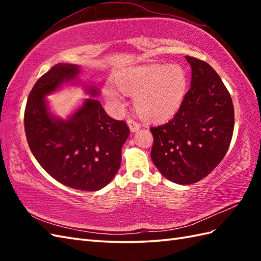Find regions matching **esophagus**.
Here are the masks:
<instances>
[{"label": "esophagus", "instance_id": "esophagus-1", "mask_svg": "<svg viewBox=\"0 0 261 261\" xmlns=\"http://www.w3.org/2000/svg\"><path fill=\"white\" fill-rule=\"evenodd\" d=\"M127 124H129V127H130V130L132 131V132H136V131H138L141 127V125L138 123V122H136L135 120H132V119H129L127 120Z\"/></svg>", "mask_w": 261, "mask_h": 261}]
</instances>
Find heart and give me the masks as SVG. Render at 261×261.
Masks as SVG:
<instances>
[{
	"instance_id": "b5f03b06",
	"label": "heart",
	"mask_w": 261,
	"mask_h": 261,
	"mask_svg": "<svg viewBox=\"0 0 261 261\" xmlns=\"http://www.w3.org/2000/svg\"><path fill=\"white\" fill-rule=\"evenodd\" d=\"M118 90L135 96V107L142 118L164 121L179 109L187 88V75L179 65L151 64L132 67L116 76ZM103 96L115 109L123 108V101L113 86L103 88Z\"/></svg>"
}]
</instances>
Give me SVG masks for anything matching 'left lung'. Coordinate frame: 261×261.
Wrapping results in <instances>:
<instances>
[{"instance_id":"left-lung-1","label":"left lung","mask_w":261,"mask_h":261,"mask_svg":"<svg viewBox=\"0 0 261 261\" xmlns=\"http://www.w3.org/2000/svg\"><path fill=\"white\" fill-rule=\"evenodd\" d=\"M191 87L174 118L152 126L151 159L166 178L190 185L206 177L224 158L234 127L229 91L211 66L191 56Z\"/></svg>"}]
</instances>
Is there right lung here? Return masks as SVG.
I'll return each instance as SVG.
<instances>
[{
	"mask_svg": "<svg viewBox=\"0 0 261 261\" xmlns=\"http://www.w3.org/2000/svg\"><path fill=\"white\" fill-rule=\"evenodd\" d=\"M79 73L77 65L58 64L37 81L25 105L24 130L33 156L53 178L75 190L94 192L118 173L130 129L124 121L110 118L95 98H86L66 121L48 112L45 96ZM86 91L97 94L95 88Z\"/></svg>",
	"mask_w": 261,
	"mask_h": 261,
	"instance_id": "add662e5",
	"label": "right lung"
}]
</instances>
